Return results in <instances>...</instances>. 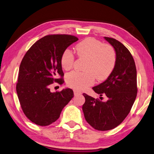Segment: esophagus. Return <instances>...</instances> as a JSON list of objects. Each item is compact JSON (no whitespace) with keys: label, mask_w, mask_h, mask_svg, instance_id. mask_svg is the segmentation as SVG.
<instances>
[{"label":"esophagus","mask_w":154,"mask_h":154,"mask_svg":"<svg viewBox=\"0 0 154 154\" xmlns=\"http://www.w3.org/2000/svg\"><path fill=\"white\" fill-rule=\"evenodd\" d=\"M74 95H80V94H82V92H81V91H78V90H74Z\"/></svg>","instance_id":"34e87169"}]
</instances>
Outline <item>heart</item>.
Segmentation results:
<instances>
[{
  "instance_id": "b5f03b06",
  "label": "heart",
  "mask_w": 154,
  "mask_h": 154,
  "mask_svg": "<svg viewBox=\"0 0 154 154\" xmlns=\"http://www.w3.org/2000/svg\"><path fill=\"white\" fill-rule=\"evenodd\" d=\"M79 58L86 59L84 72L72 71L66 75V84L75 90H82L94 83L95 78L103 81L110 76L113 70L117 56L115 49L109 44L88 37L78 43L75 47ZM75 58L69 49L64 50L60 57V65L69 70L72 68Z\"/></svg>"
}]
</instances>
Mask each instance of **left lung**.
I'll return each mask as SVG.
<instances>
[{
  "label": "left lung",
  "instance_id": "8db88e82",
  "mask_svg": "<svg viewBox=\"0 0 154 154\" xmlns=\"http://www.w3.org/2000/svg\"><path fill=\"white\" fill-rule=\"evenodd\" d=\"M104 38L115 50V66L107 80L92 89L100 96L106 95L108 100L103 102L83 94L86 101L82 106L88 123L101 131L113 129L125 120L138 91L136 68L131 53L118 40L107 37Z\"/></svg>",
  "mask_w": 154,
  "mask_h": 154
}]
</instances>
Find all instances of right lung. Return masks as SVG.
<instances>
[{
    "label": "right lung",
    "instance_id": "obj_1",
    "mask_svg": "<svg viewBox=\"0 0 154 154\" xmlns=\"http://www.w3.org/2000/svg\"><path fill=\"white\" fill-rule=\"evenodd\" d=\"M78 40L66 34L46 35L37 41L23 57L16 91L23 113L33 123L43 126L55 122L74 97L70 88L52 93L50 86L54 82L64 83L61 54Z\"/></svg>",
    "mask_w": 154,
    "mask_h": 154
}]
</instances>
